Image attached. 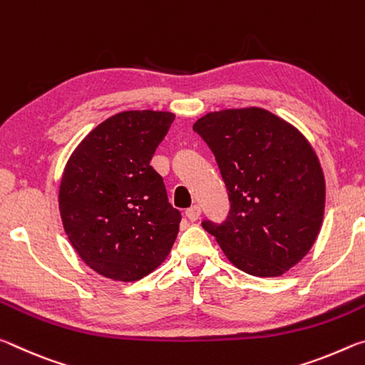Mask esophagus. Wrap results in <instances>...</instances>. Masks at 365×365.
<instances>
[{
	"mask_svg": "<svg viewBox=\"0 0 365 365\" xmlns=\"http://www.w3.org/2000/svg\"><path fill=\"white\" fill-rule=\"evenodd\" d=\"M185 214H187V217L191 222H195V220H197V219L201 217V207L197 206V205H193V206L187 209V212H185Z\"/></svg>",
	"mask_w": 365,
	"mask_h": 365,
	"instance_id": "obj_1",
	"label": "esophagus"
}]
</instances>
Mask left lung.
Wrapping results in <instances>:
<instances>
[{
    "label": "left lung",
    "mask_w": 365,
    "mask_h": 365,
    "mask_svg": "<svg viewBox=\"0 0 365 365\" xmlns=\"http://www.w3.org/2000/svg\"><path fill=\"white\" fill-rule=\"evenodd\" d=\"M217 160L230 212L202 222L228 261L255 277H280L316 242L325 209L319 158L298 128L262 108L207 113L193 123Z\"/></svg>",
    "instance_id": "1"
}]
</instances>
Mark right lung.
Returning <instances> with one entry per match:
<instances>
[{"instance_id": "right-lung-1", "label": "right lung", "mask_w": 365, "mask_h": 365, "mask_svg": "<svg viewBox=\"0 0 365 365\" xmlns=\"http://www.w3.org/2000/svg\"><path fill=\"white\" fill-rule=\"evenodd\" d=\"M174 119L168 110H123L96 125L67 160L61 220L82 261L106 279H143L175 242L182 215L150 165Z\"/></svg>"}]
</instances>
